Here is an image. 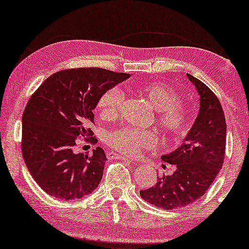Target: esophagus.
<instances>
[{"instance_id":"34e87169","label":"esophagus","mask_w":249,"mask_h":249,"mask_svg":"<svg viewBox=\"0 0 249 249\" xmlns=\"http://www.w3.org/2000/svg\"><path fill=\"white\" fill-rule=\"evenodd\" d=\"M117 159H119V160H123L124 162H126V164H133V161L131 160V159H128L127 157H124V156H117Z\"/></svg>"}]
</instances>
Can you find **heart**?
Returning <instances> with one entry per match:
<instances>
[{"label":"heart","mask_w":249,"mask_h":249,"mask_svg":"<svg viewBox=\"0 0 249 249\" xmlns=\"http://www.w3.org/2000/svg\"><path fill=\"white\" fill-rule=\"evenodd\" d=\"M136 93L157 111V124L165 136L172 139H181L191 127L190 112L180 104L178 91L162 82H146L137 85ZM122 101V92L118 88L108 89L99 97L97 110L105 118L117 115ZM107 142L119 152L127 156H138L144 148L156 142V137L148 131L121 128L110 133Z\"/></svg>","instance_id":"b5f03b06"}]
</instances>
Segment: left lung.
Wrapping results in <instances>:
<instances>
[{"label":"left lung","mask_w":249,"mask_h":249,"mask_svg":"<svg viewBox=\"0 0 249 249\" xmlns=\"http://www.w3.org/2000/svg\"><path fill=\"white\" fill-rule=\"evenodd\" d=\"M199 95V112L181 145L161 156L162 161L176 166L171 176L141 191L148 204L179 210L201 198L221 170L226 148V119L219 99L198 78L188 75Z\"/></svg>","instance_id":"1"}]
</instances>
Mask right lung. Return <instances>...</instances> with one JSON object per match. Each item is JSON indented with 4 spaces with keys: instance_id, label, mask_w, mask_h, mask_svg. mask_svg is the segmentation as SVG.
Returning <instances> with one entry per match:
<instances>
[{
    "instance_id": "obj_1",
    "label": "right lung",
    "mask_w": 249,
    "mask_h": 249,
    "mask_svg": "<svg viewBox=\"0 0 249 249\" xmlns=\"http://www.w3.org/2000/svg\"><path fill=\"white\" fill-rule=\"evenodd\" d=\"M128 73L99 68L58 71L31 96L22 117V154L35 181L49 196L77 200L92 193L103 177L107 156L101 147L75 153L78 137L92 136V111L99 97ZM96 142V138H85Z\"/></svg>"
}]
</instances>
